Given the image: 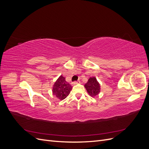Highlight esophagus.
<instances>
[{
	"label": "esophagus",
	"instance_id": "1",
	"mask_svg": "<svg viewBox=\"0 0 149 149\" xmlns=\"http://www.w3.org/2000/svg\"><path fill=\"white\" fill-rule=\"evenodd\" d=\"M80 83V81H73V82H72L71 83V84H72V85H75V84H78V83Z\"/></svg>",
	"mask_w": 149,
	"mask_h": 149
}]
</instances>
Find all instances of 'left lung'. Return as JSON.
Masks as SVG:
<instances>
[{
	"mask_svg": "<svg viewBox=\"0 0 149 149\" xmlns=\"http://www.w3.org/2000/svg\"><path fill=\"white\" fill-rule=\"evenodd\" d=\"M90 96L94 97L100 93V84L95 77L90 78L84 85Z\"/></svg>",
	"mask_w": 149,
	"mask_h": 149,
	"instance_id": "1",
	"label": "left lung"
}]
</instances>
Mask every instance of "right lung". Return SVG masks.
<instances>
[{
	"label": "right lung",
	"instance_id": "1",
	"mask_svg": "<svg viewBox=\"0 0 149 149\" xmlns=\"http://www.w3.org/2000/svg\"><path fill=\"white\" fill-rule=\"evenodd\" d=\"M72 89L71 85L67 83L65 78L60 76L53 86V94L60 100H63L69 95Z\"/></svg>",
	"mask_w": 149,
	"mask_h": 149
}]
</instances>
